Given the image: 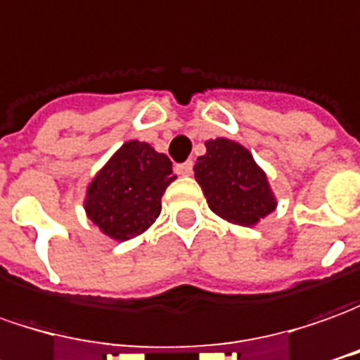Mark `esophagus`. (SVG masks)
Returning <instances> with one entry per match:
<instances>
[{
  "label": "esophagus",
  "mask_w": 360,
  "mask_h": 360,
  "mask_svg": "<svg viewBox=\"0 0 360 360\" xmlns=\"http://www.w3.org/2000/svg\"><path fill=\"white\" fill-rule=\"evenodd\" d=\"M175 171L179 173V175H191L193 173V161H185V163H179L177 167H175Z\"/></svg>",
  "instance_id": "esophagus-1"
}]
</instances>
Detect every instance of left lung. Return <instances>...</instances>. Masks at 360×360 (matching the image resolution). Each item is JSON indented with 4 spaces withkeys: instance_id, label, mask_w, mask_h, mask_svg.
I'll return each mask as SVG.
<instances>
[{
    "instance_id": "obj_1",
    "label": "left lung",
    "mask_w": 360,
    "mask_h": 360,
    "mask_svg": "<svg viewBox=\"0 0 360 360\" xmlns=\"http://www.w3.org/2000/svg\"><path fill=\"white\" fill-rule=\"evenodd\" d=\"M197 158L195 179L212 211L226 221L252 226L276 209L268 179L248 149L231 139H211Z\"/></svg>"
}]
</instances>
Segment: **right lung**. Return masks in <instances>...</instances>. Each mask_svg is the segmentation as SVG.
Listing matches in <instances>:
<instances>
[{
  "label": "right lung",
  "instance_id": "add662e5",
  "mask_svg": "<svg viewBox=\"0 0 360 360\" xmlns=\"http://www.w3.org/2000/svg\"><path fill=\"white\" fill-rule=\"evenodd\" d=\"M175 177L167 155L128 141L88 187V219L114 240L134 238L160 217L161 197Z\"/></svg>",
  "mask_w": 360,
  "mask_h": 360
}]
</instances>
